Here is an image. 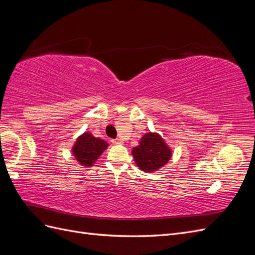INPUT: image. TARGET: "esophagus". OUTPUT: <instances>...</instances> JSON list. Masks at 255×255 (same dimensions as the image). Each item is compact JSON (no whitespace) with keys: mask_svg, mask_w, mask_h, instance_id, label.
<instances>
[{"mask_svg":"<svg viewBox=\"0 0 255 255\" xmlns=\"http://www.w3.org/2000/svg\"><path fill=\"white\" fill-rule=\"evenodd\" d=\"M112 141H113L114 144H122L123 143V141L121 139H119V138H117V139H114Z\"/></svg>","mask_w":255,"mask_h":255,"instance_id":"esophagus-1","label":"esophagus"}]
</instances>
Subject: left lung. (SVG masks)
<instances>
[{
  "label": "left lung",
  "mask_w": 255,
  "mask_h": 255,
  "mask_svg": "<svg viewBox=\"0 0 255 255\" xmlns=\"http://www.w3.org/2000/svg\"><path fill=\"white\" fill-rule=\"evenodd\" d=\"M136 165L144 172L157 171L172 156V150L158 133H145L139 144L132 149Z\"/></svg>",
  "instance_id": "obj_1"
}]
</instances>
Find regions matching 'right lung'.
<instances>
[{"label": "right lung", "instance_id": "obj_1", "mask_svg": "<svg viewBox=\"0 0 255 255\" xmlns=\"http://www.w3.org/2000/svg\"><path fill=\"white\" fill-rule=\"evenodd\" d=\"M109 143L101 138L85 132L74 142L72 154L76 161L84 167H92L100 155L107 149Z\"/></svg>", "mask_w": 255, "mask_h": 255}]
</instances>
